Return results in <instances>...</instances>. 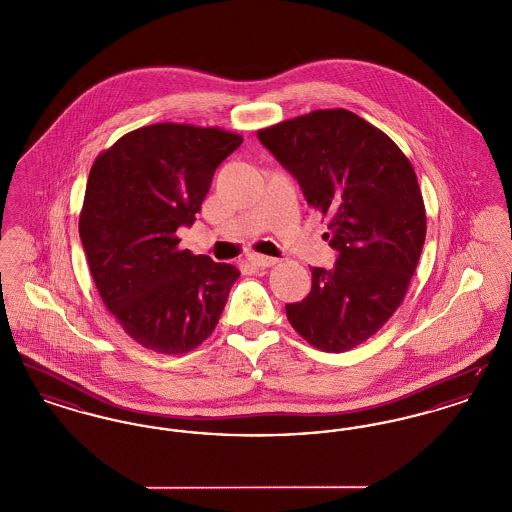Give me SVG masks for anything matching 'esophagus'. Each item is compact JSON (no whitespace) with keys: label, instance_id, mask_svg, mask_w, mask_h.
I'll return each mask as SVG.
<instances>
[{"label":"esophagus","instance_id":"esophagus-1","mask_svg":"<svg viewBox=\"0 0 512 512\" xmlns=\"http://www.w3.org/2000/svg\"><path fill=\"white\" fill-rule=\"evenodd\" d=\"M247 261H249L253 267L267 268L272 267V265H276V261H278V259H274V257H267V255H249V257H247Z\"/></svg>","mask_w":512,"mask_h":512}]
</instances>
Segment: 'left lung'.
Wrapping results in <instances>:
<instances>
[{
  "label": "left lung",
  "mask_w": 512,
  "mask_h": 512,
  "mask_svg": "<svg viewBox=\"0 0 512 512\" xmlns=\"http://www.w3.org/2000/svg\"><path fill=\"white\" fill-rule=\"evenodd\" d=\"M328 219L332 270L311 268V292L286 305L299 336L341 353L376 334L401 305L426 238L411 161L382 130L347 109H320L257 132Z\"/></svg>",
  "instance_id": "8db88e82"
}]
</instances>
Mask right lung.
<instances>
[{
    "mask_svg": "<svg viewBox=\"0 0 512 512\" xmlns=\"http://www.w3.org/2000/svg\"><path fill=\"white\" fill-rule=\"evenodd\" d=\"M242 136L161 122L124 134L96 159L78 220L92 278L124 332L178 355L211 336L240 270L178 249L220 163Z\"/></svg>",
    "mask_w": 512,
    "mask_h": 512,
    "instance_id": "1",
    "label": "right lung"
}]
</instances>
